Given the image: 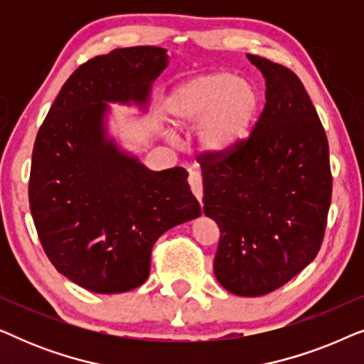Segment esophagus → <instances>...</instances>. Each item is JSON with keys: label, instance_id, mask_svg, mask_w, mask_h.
Segmentation results:
<instances>
[{"label": "esophagus", "instance_id": "34e87169", "mask_svg": "<svg viewBox=\"0 0 364 364\" xmlns=\"http://www.w3.org/2000/svg\"><path fill=\"white\" fill-rule=\"evenodd\" d=\"M188 186H191L193 196L197 197V200L202 203V196H203V191H202V176L198 172H191V176H188Z\"/></svg>", "mask_w": 364, "mask_h": 364}]
</instances>
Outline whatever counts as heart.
Segmentation results:
<instances>
[{
  "label": "heart",
  "mask_w": 364,
  "mask_h": 364,
  "mask_svg": "<svg viewBox=\"0 0 364 364\" xmlns=\"http://www.w3.org/2000/svg\"><path fill=\"white\" fill-rule=\"evenodd\" d=\"M262 102L257 84L217 71L172 89L166 99V116L176 127H197L198 151L222 159L237 152L250 137Z\"/></svg>",
  "instance_id": "heart-1"
}]
</instances>
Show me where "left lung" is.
<instances>
[{"label":"left lung","mask_w":364,"mask_h":364,"mask_svg":"<svg viewBox=\"0 0 364 364\" xmlns=\"http://www.w3.org/2000/svg\"><path fill=\"white\" fill-rule=\"evenodd\" d=\"M265 77V109L232 156H203V213L220 228L213 273L227 291L262 296L320 250L331 203L325 129L296 74L247 54Z\"/></svg>","instance_id":"obj_1"}]
</instances>
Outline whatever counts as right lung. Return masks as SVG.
I'll return each instance as SVG.
<instances>
[{"mask_svg": "<svg viewBox=\"0 0 364 364\" xmlns=\"http://www.w3.org/2000/svg\"><path fill=\"white\" fill-rule=\"evenodd\" d=\"M167 49H114L79 66L33 149L29 208L56 270L89 291L141 287L157 238L200 217L186 168L151 171L109 131V104L147 112Z\"/></svg>", "mask_w": 364, "mask_h": 364, "instance_id": "obj_1", "label": "right lung"}]
</instances>
